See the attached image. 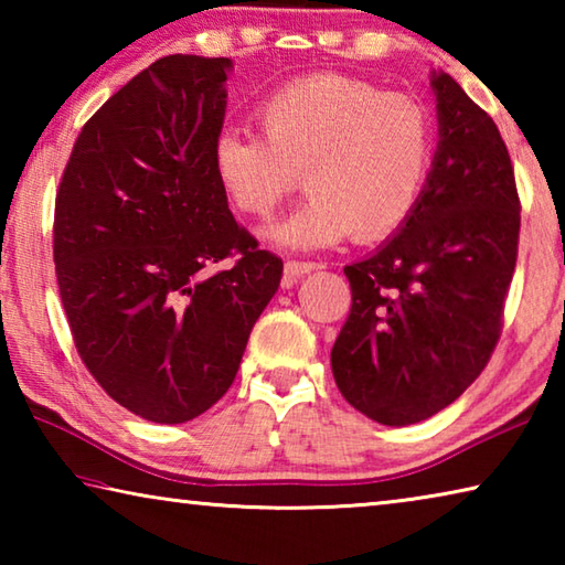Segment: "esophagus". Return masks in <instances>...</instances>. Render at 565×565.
I'll list each match as a JSON object with an SVG mask.
<instances>
[{"label":"esophagus","mask_w":565,"mask_h":565,"mask_svg":"<svg viewBox=\"0 0 565 565\" xmlns=\"http://www.w3.org/2000/svg\"><path fill=\"white\" fill-rule=\"evenodd\" d=\"M317 269H321V264H317V262H296V259L286 262L284 264V284L291 286V284H296V279H299V276L311 274V271H317Z\"/></svg>","instance_id":"1"}]
</instances>
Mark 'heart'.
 I'll use <instances>...</instances> for the list:
<instances>
[{
  "label": "heart",
  "mask_w": 565,
  "mask_h": 565,
  "mask_svg": "<svg viewBox=\"0 0 565 565\" xmlns=\"http://www.w3.org/2000/svg\"><path fill=\"white\" fill-rule=\"evenodd\" d=\"M262 134L226 127L212 171L238 214L264 218L299 184L309 199L266 236L321 248L351 234L361 244L396 232L418 204L434 157L424 104L351 76L317 74L284 84L256 109Z\"/></svg>",
  "instance_id": "heart-1"
}]
</instances>
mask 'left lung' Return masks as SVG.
Segmentation results:
<instances>
[{"label": "left lung", "mask_w": 565, "mask_h": 565, "mask_svg": "<svg viewBox=\"0 0 565 565\" xmlns=\"http://www.w3.org/2000/svg\"><path fill=\"white\" fill-rule=\"evenodd\" d=\"M438 149L396 236L343 269L351 313L331 349L349 404L384 426L431 418L486 369L519 256L521 202L495 121L431 74Z\"/></svg>", "instance_id": "left-lung-1"}]
</instances>
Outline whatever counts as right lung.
<instances>
[{
  "label": "right lung",
  "instance_id": "right-lung-1",
  "mask_svg": "<svg viewBox=\"0 0 565 565\" xmlns=\"http://www.w3.org/2000/svg\"><path fill=\"white\" fill-rule=\"evenodd\" d=\"M226 56L171 54L84 124L54 204V264L84 366L154 424L222 398L284 262L236 224L212 171ZM224 258L228 270L212 273Z\"/></svg>",
  "mask_w": 565,
  "mask_h": 565
}]
</instances>
